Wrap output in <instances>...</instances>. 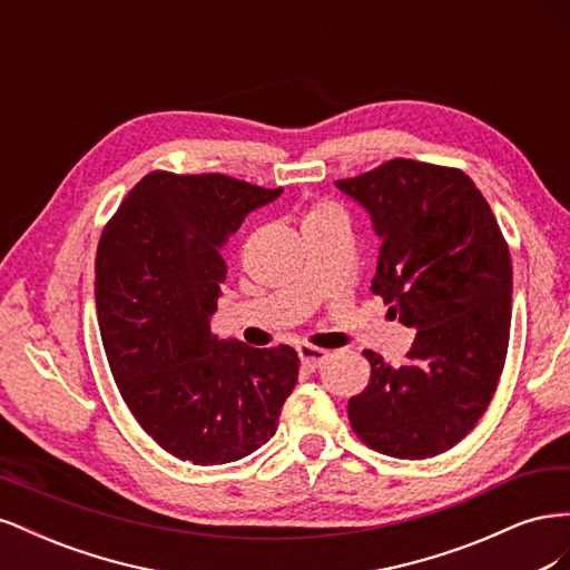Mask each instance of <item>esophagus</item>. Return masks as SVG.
<instances>
[{
	"instance_id": "1",
	"label": "esophagus",
	"mask_w": 570,
	"mask_h": 570,
	"mask_svg": "<svg viewBox=\"0 0 570 570\" xmlns=\"http://www.w3.org/2000/svg\"><path fill=\"white\" fill-rule=\"evenodd\" d=\"M299 352V358H302V366L306 371H316L323 361L327 358V352L325 350H318V347H312V344H299L297 347Z\"/></svg>"
}]
</instances>
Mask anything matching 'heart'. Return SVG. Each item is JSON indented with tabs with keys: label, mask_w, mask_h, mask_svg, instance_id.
Returning a JSON list of instances; mask_svg holds the SVG:
<instances>
[{
	"label": "heart",
	"mask_w": 570,
	"mask_h": 570,
	"mask_svg": "<svg viewBox=\"0 0 570 570\" xmlns=\"http://www.w3.org/2000/svg\"><path fill=\"white\" fill-rule=\"evenodd\" d=\"M331 214H342V212L337 209V206H335L333 202H316V204H312V209H308L306 220L323 218V216H331Z\"/></svg>",
	"instance_id": "obj_1"
}]
</instances>
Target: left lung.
I'll return each mask as SVG.
<instances>
[{
	"instance_id": "1",
	"label": "left lung",
	"mask_w": 570,
	"mask_h": 570,
	"mask_svg": "<svg viewBox=\"0 0 570 570\" xmlns=\"http://www.w3.org/2000/svg\"><path fill=\"white\" fill-rule=\"evenodd\" d=\"M383 237L371 292L416 331L400 368L381 354L347 413L356 438L394 459L452 450L488 411L511 327V254L461 168L390 159L335 183Z\"/></svg>"
}]
</instances>
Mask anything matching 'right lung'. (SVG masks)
<instances>
[{
    "mask_svg": "<svg viewBox=\"0 0 570 570\" xmlns=\"http://www.w3.org/2000/svg\"><path fill=\"white\" fill-rule=\"evenodd\" d=\"M266 189L223 174L151 170L101 230L95 299L116 387L161 450L197 465L243 459L266 444L299 356L212 335L226 262L220 249Z\"/></svg>",
    "mask_w": 570,
    "mask_h": 570,
    "instance_id": "1",
    "label": "right lung"
}]
</instances>
